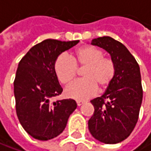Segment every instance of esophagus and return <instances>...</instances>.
I'll return each instance as SVG.
<instances>
[{
	"mask_svg": "<svg viewBox=\"0 0 151 151\" xmlns=\"http://www.w3.org/2000/svg\"><path fill=\"white\" fill-rule=\"evenodd\" d=\"M83 103H84V101H77V105L78 106H81Z\"/></svg>",
	"mask_w": 151,
	"mask_h": 151,
	"instance_id": "esophagus-1",
	"label": "esophagus"
}]
</instances>
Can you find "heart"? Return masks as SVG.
Here are the masks:
<instances>
[{
  "label": "heart",
  "mask_w": 151,
  "mask_h": 151,
  "mask_svg": "<svg viewBox=\"0 0 151 151\" xmlns=\"http://www.w3.org/2000/svg\"><path fill=\"white\" fill-rule=\"evenodd\" d=\"M84 69L83 79L78 80L65 90L69 98L83 101L94 95L97 86L107 88L113 82L116 67L114 62L105 58L101 50L91 45L77 49L71 58L66 55H59L54 63V71L58 81L64 86L71 85L77 78L78 69Z\"/></svg>",
  "instance_id": "obj_1"
}]
</instances>
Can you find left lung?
Listing matches in <instances>:
<instances>
[{"label":"left lung","mask_w":151,"mask_h":151,"mask_svg":"<svg viewBox=\"0 0 151 151\" xmlns=\"http://www.w3.org/2000/svg\"><path fill=\"white\" fill-rule=\"evenodd\" d=\"M91 45L110 54L116 73L105 93L91 101L94 112L88 129L101 142L118 143L129 136L138 121L142 101L140 67L129 50L110 37L93 39Z\"/></svg>","instance_id":"1"}]
</instances>
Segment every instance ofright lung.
I'll return each mask as SVG.
<instances>
[{"instance_id":"obj_1","label":"right lung","mask_w":151,"mask_h":151,"mask_svg":"<svg viewBox=\"0 0 151 151\" xmlns=\"http://www.w3.org/2000/svg\"><path fill=\"white\" fill-rule=\"evenodd\" d=\"M78 43L46 39L33 46L19 62L14 80L16 114L25 131L35 139L47 141L60 135L77 107L74 100L51 99L63 91L54 71L55 60Z\"/></svg>"}]
</instances>
